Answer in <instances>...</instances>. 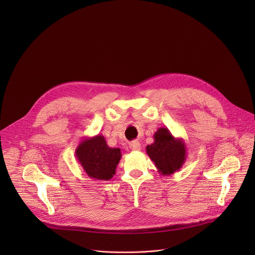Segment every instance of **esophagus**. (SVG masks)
Returning <instances> with one entry per match:
<instances>
[{"mask_svg":"<svg viewBox=\"0 0 255 255\" xmlns=\"http://www.w3.org/2000/svg\"><path fill=\"white\" fill-rule=\"evenodd\" d=\"M129 148L133 151H137V150H140L141 148V144L138 142V141H132L129 143Z\"/></svg>","mask_w":255,"mask_h":255,"instance_id":"34e87169","label":"esophagus"}]
</instances>
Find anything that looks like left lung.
Masks as SVG:
<instances>
[{
	"label": "left lung",
	"instance_id": "left-lung-1",
	"mask_svg": "<svg viewBox=\"0 0 255 255\" xmlns=\"http://www.w3.org/2000/svg\"><path fill=\"white\" fill-rule=\"evenodd\" d=\"M154 142L146 146V152L154 162L158 173L169 175L178 171L187 159V146L183 138H175L165 127L153 135Z\"/></svg>",
	"mask_w": 255,
	"mask_h": 255
}]
</instances>
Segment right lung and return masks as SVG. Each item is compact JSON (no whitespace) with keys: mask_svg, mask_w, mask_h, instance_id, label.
Listing matches in <instances>:
<instances>
[{"mask_svg":"<svg viewBox=\"0 0 255 255\" xmlns=\"http://www.w3.org/2000/svg\"><path fill=\"white\" fill-rule=\"evenodd\" d=\"M76 156L89 177L109 180L116 173L122 154L120 148L109 147L105 137L98 134L83 138L76 149Z\"/></svg>","mask_w":255,"mask_h":255,"instance_id":"right-lung-1","label":"right lung"}]
</instances>
